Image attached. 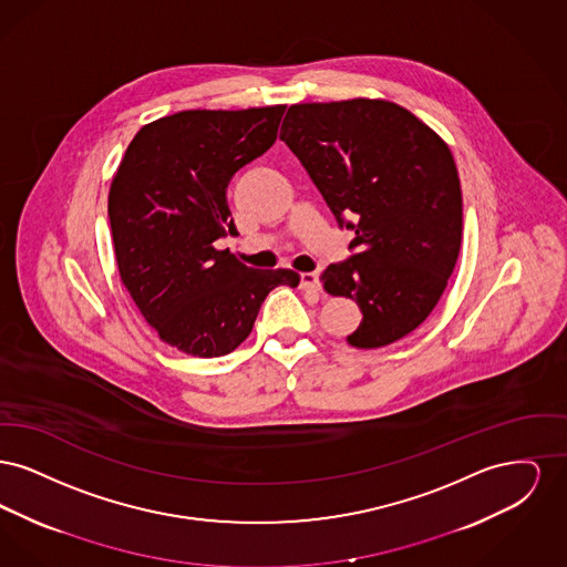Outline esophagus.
I'll return each mask as SVG.
<instances>
[{
    "label": "esophagus",
    "instance_id": "esophagus-1",
    "mask_svg": "<svg viewBox=\"0 0 567 567\" xmlns=\"http://www.w3.org/2000/svg\"><path fill=\"white\" fill-rule=\"evenodd\" d=\"M299 282H301V289H308V291H315V293L321 291V282H319L317 271H301Z\"/></svg>",
    "mask_w": 567,
    "mask_h": 567
}]
</instances>
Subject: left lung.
<instances>
[{
	"label": "left lung",
	"mask_w": 567,
	"mask_h": 567,
	"mask_svg": "<svg viewBox=\"0 0 567 567\" xmlns=\"http://www.w3.org/2000/svg\"><path fill=\"white\" fill-rule=\"evenodd\" d=\"M280 140L354 231L357 252L321 274L327 293L361 308L347 342H398L432 315L457 264L463 202L451 148L410 110L365 97L296 104Z\"/></svg>",
	"instance_id": "8db88e82"
}]
</instances>
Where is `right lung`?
Wrapping results in <instances>:
<instances>
[{"instance_id": "obj_1", "label": "right lung", "mask_w": 567, "mask_h": 567, "mask_svg": "<svg viewBox=\"0 0 567 567\" xmlns=\"http://www.w3.org/2000/svg\"><path fill=\"white\" fill-rule=\"evenodd\" d=\"M287 106L183 110L144 125L109 195L121 280L165 344L193 357L236 351L271 289L293 270H255L218 238L236 231L227 185L276 142Z\"/></svg>"}]
</instances>
